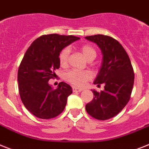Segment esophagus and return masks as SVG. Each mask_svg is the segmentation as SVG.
I'll use <instances>...</instances> for the list:
<instances>
[{
    "label": "esophagus",
    "mask_w": 149,
    "mask_h": 149,
    "mask_svg": "<svg viewBox=\"0 0 149 149\" xmlns=\"http://www.w3.org/2000/svg\"><path fill=\"white\" fill-rule=\"evenodd\" d=\"M72 91H73V92H81L83 91V89H82V88H75V87H73V88H72Z\"/></svg>",
    "instance_id": "obj_1"
}]
</instances>
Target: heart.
Masks as SVG:
<instances>
[{
  "label": "heart",
  "mask_w": 149,
  "mask_h": 149,
  "mask_svg": "<svg viewBox=\"0 0 149 149\" xmlns=\"http://www.w3.org/2000/svg\"><path fill=\"white\" fill-rule=\"evenodd\" d=\"M80 50L86 59L92 61L97 56V51L95 48L91 44H84L80 46ZM70 50L68 47L64 48L59 54V62L62 67L68 65L69 59ZM92 78V74L88 71H78L71 70L66 72L65 74V79L66 81L76 87L83 86L87 81Z\"/></svg>",
  "instance_id": "b5f03b06"
}]
</instances>
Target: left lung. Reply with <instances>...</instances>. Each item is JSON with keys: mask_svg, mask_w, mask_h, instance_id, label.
<instances>
[{"mask_svg": "<svg viewBox=\"0 0 149 149\" xmlns=\"http://www.w3.org/2000/svg\"><path fill=\"white\" fill-rule=\"evenodd\" d=\"M97 44L103 54V62L94 84H104L100 92L92 91L94 98L86 104L90 116L99 120L116 116L130 100L134 84V71L130 57L123 45L114 38L97 34L86 36Z\"/></svg>", "mask_w": 149, "mask_h": 149, "instance_id": "obj_1", "label": "left lung"}]
</instances>
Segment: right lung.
<instances>
[{"mask_svg": "<svg viewBox=\"0 0 149 149\" xmlns=\"http://www.w3.org/2000/svg\"><path fill=\"white\" fill-rule=\"evenodd\" d=\"M74 36L49 34L33 41L23 56L18 69L19 94L23 105L32 114L49 120L62 113L71 86L60 82L57 89L49 84L60 67L59 54L63 48L79 39Z\"/></svg>", "mask_w": 149, "mask_h": 149, "instance_id": "1", "label": "right lung"}]
</instances>
